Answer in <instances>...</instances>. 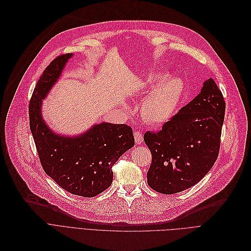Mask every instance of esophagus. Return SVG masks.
I'll return each mask as SVG.
<instances>
[{
    "mask_svg": "<svg viewBox=\"0 0 251 251\" xmlns=\"http://www.w3.org/2000/svg\"><path fill=\"white\" fill-rule=\"evenodd\" d=\"M134 136H135V141H136V143L138 145H141L142 143H143V135H142V133H140V132H135L134 133Z\"/></svg>",
    "mask_w": 251,
    "mask_h": 251,
    "instance_id": "34e87169",
    "label": "esophagus"
}]
</instances>
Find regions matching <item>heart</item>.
<instances>
[{
	"label": "heart",
	"instance_id": "b5f03b06",
	"mask_svg": "<svg viewBox=\"0 0 251 251\" xmlns=\"http://www.w3.org/2000/svg\"><path fill=\"white\" fill-rule=\"evenodd\" d=\"M144 92L151 90L143 100L141 113L151 125L160 126L168 123L176 114L184 94V80L165 73H151L141 81Z\"/></svg>",
	"mask_w": 251,
	"mask_h": 251
}]
</instances>
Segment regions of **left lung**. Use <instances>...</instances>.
<instances>
[{
  "mask_svg": "<svg viewBox=\"0 0 251 251\" xmlns=\"http://www.w3.org/2000/svg\"><path fill=\"white\" fill-rule=\"evenodd\" d=\"M226 103L212 78L157 133L144 141L152 154L148 185L162 194L193 187L211 170L221 144Z\"/></svg>",
  "mask_w": 251,
  "mask_h": 251,
  "instance_id": "left-lung-1",
  "label": "left lung"
}]
</instances>
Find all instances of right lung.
I'll use <instances>...</instances> for the list:
<instances>
[{
	"mask_svg": "<svg viewBox=\"0 0 251 251\" xmlns=\"http://www.w3.org/2000/svg\"><path fill=\"white\" fill-rule=\"evenodd\" d=\"M73 56H58L44 70L29 102V126L45 173L69 193L94 197L110 187L112 165L135 145V139L126 125L96 124L87 132L68 137L46 124L43 100Z\"/></svg>",
	"mask_w": 251,
	"mask_h": 251,
	"instance_id": "right-lung-1",
	"label": "right lung"
}]
</instances>
